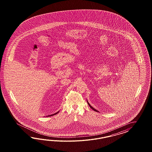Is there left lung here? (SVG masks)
Here are the masks:
<instances>
[{
  "label": "left lung",
  "mask_w": 152,
  "mask_h": 152,
  "mask_svg": "<svg viewBox=\"0 0 152 152\" xmlns=\"http://www.w3.org/2000/svg\"><path fill=\"white\" fill-rule=\"evenodd\" d=\"M87 102H88V105H89V106H90V107H91V108L93 110H94L95 111H97V112H99V111L96 110L95 109H94V107H93L92 106H91V105H90V104L88 103V101H87Z\"/></svg>",
  "instance_id": "obj_1"
}]
</instances>
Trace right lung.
Returning <instances> with one entry per match:
<instances>
[{"instance_id": "obj_1", "label": "right lung", "mask_w": 152, "mask_h": 152, "mask_svg": "<svg viewBox=\"0 0 152 152\" xmlns=\"http://www.w3.org/2000/svg\"><path fill=\"white\" fill-rule=\"evenodd\" d=\"M58 112H59V111H58V112H57V113H55V114H52V115H48V116H53V115H56V114H57V113H58Z\"/></svg>"}]
</instances>
